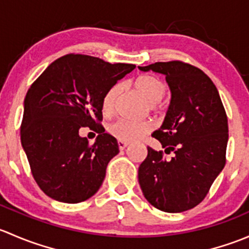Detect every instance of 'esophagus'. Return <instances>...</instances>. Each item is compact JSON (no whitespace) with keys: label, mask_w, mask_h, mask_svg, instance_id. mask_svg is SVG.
Masks as SVG:
<instances>
[{"label":"esophagus","mask_w":249,"mask_h":249,"mask_svg":"<svg viewBox=\"0 0 249 249\" xmlns=\"http://www.w3.org/2000/svg\"><path fill=\"white\" fill-rule=\"evenodd\" d=\"M118 145H119V149L120 150H124L125 148L129 145V143L127 142H123V141H118Z\"/></svg>","instance_id":"obj_1"}]
</instances>
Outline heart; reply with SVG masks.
<instances>
[{
    "instance_id": "heart-1",
    "label": "heart",
    "mask_w": 249,
    "mask_h": 249,
    "mask_svg": "<svg viewBox=\"0 0 249 249\" xmlns=\"http://www.w3.org/2000/svg\"><path fill=\"white\" fill-rule=\"evenodd\" d=\"M135 88L137 91L149 102V107L152 109L157 108L158 102L164 97L166 92V85L161 79L152 74H142L135 79ZM120 85L114 84L110 87L102 99V112L108 115L113 112L117 102L118 95L120 92ZM153 129L150 122H129V120L119 119L108 125L107 130L113 137L123 142H134V141L143 139L147 136Z\"/></svg>"
}]
</instances>
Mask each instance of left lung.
<instances>
[{"label": "left lung", "mask_w": 249, "mask_h": 249, "mask_svg": "<svg viewBox=\"0 0 249 249\" xmlns=\"http://www.w3.org/2000/svg\"><path fill=\"white\" fill-rule=\"evenodd\" d=\"M166 76L171 101L162 125L152 136L165 153L148 147L139 167L143 195L155 208L179 213L199 205L225 166L229 130L219 92L197 67L182 61L139 66Z\"/></svg>", "instance_id": "1"}]
</instances>
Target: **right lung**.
<instances>
[{"label":"right lung","mask_w":249,"mask_h":249,"mask_svg":"<svg viewBox=\"0 0 249 249\" xmlns=\"http://www.w3.org/2000/svg\"><path fill=\"white\" fill-rule=\"evenodd\" d=\"M135 67L69 54L50 64L30 87L20 139L32 176L49 197L78 203L100 189L107 165L119 153L117 140L100 125L102 99ZM85 126L99 134L94 145L79 135Z\"/></svg>","instance_id":"obj_1"}]
</instances>
